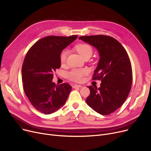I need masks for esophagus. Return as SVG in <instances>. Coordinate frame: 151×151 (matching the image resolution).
Segmentation results:
<instances>
[{"instance_id":"1","label":"esophagus","mask_w":151,"mask_h":151,"mask_svg":"<svg viewBox=\"0 0 151 151\" xmlns=\"http://www.w3.org/2000/svg\"><path fill=\"white\" fill-rule=\"evenodd\" d=\"M82 86L81 85H78V84H75L73 86V88H82Z\"/></svg>"}]
</instances>
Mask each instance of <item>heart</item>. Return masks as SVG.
Returning a JSON list of instances; mask_svg holds the SVG:
<instances>
[{"label":"heart","mask_w":151,"mask_h":151,"mask_svg":"<svg viewBox=\"0 0 151 151\" xmlns=\"http://www.w3.org/2000/svg\"><path fill=\"white\" fill-rule=\"evenodd\" d=\"M75 48L83 59L90 58L93 53L92 47L86 43L78 44ZM67 54L68 52L67 51H63L61 52L60 55V62L62 64L65 63ZM88 71L86 69H73L67 73V78L71 81L81 82L83 80V77L88 74Z\"/></svg>","instance_id":"b5f03b06"}]
</instances>
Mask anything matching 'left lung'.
I'll list each match as a JSON object with an SVG mask.
<instances>
[{
    "label": "left lung",
    "mask_w": 151,
    "mask_h": 151,
    "mask_svg": "<svg viewBox=\"0 0 151 151\" xmlns=\"http://www.w3.org/2000/svg\"><path fill=\"white\" fill-rule=\"evenodd\" d=\"M97 50L100 59L93 80H101L100 87L88 86L86 103L95 111L108 115L119 108L127 98L132 83L131 62L124 47L115 38L107 35L79 38Z\"/></svg>",
    "instance_id": "1"
}]
</instances>
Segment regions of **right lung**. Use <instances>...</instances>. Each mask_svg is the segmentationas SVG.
<instances>
[{
    "label": "right lung",
    "instance_id": "1",
    "mask_svg": "<svg viewBox=\"0 0 151 151\" xmlns=\"http://www.w3.org/2000/svg\"><path fill=\"white\" fill-rule=\"evenodd\" d=\"M77 37H44L30 47L24 60V91L32 106L45 114L53 113L64 105L71 91L70 84L55 85L52 80L53 73L60 67L62 51Z\"/></svg>",
    "mask_w": 151,
    "mask_h": 151
}]
</instances>
